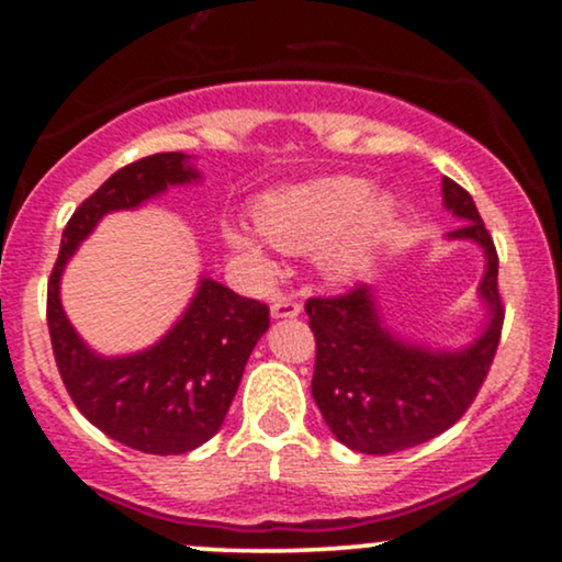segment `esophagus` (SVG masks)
Here are the masks:
<instances>
[{
  "label": "esophagus",
  "mask_w": 562,
  "mask_h": 562,
  "mask_svg": "<svg viewBox=\"0 0 562 562\" xmlns=\"http://www.w3.org/2000/svg\"><path fill=\"white\" fill-rule=\"evenodd\" d=\"M301 314V303L290 299H277L272 303V319H293Z\"/></svg>",
  "instance_id": "esophagus-1"
}]
</instances>
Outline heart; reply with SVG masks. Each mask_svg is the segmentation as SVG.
<instances>
[{"label":"heart","mask_w":562,"mask_h":562,"mask_svg":"<svg viewBox=\"0 0 562 562\" xmlns=\"http://www.w3.org/2000/svg\"><path fill=\"white\" fill-rule=\"evenodd\" d=\"M370 182L359 177L282 187L256 205V227L285 254H312L322 280L346 285L372 267L396 224V200L385 192L370 195ZM222 237L250 272L274 274V261L259 235L224 224Z\"/></svg>","instance_id":"1"}]
</instances>
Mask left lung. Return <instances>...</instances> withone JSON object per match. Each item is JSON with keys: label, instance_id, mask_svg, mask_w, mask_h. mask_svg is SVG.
<instances>
[{"label": "left lung", "instance_id": "1", "mask_svg": "<svg viewBox=\"0 0 562 562\" xmlns=\"http://www.w3.org/2000/svg\"><path fill=\"white\" fill-rule=\"evenodd\" d=\"M443 209L462 227L443 240L473 243L483 254L479 301L483 325L470 344L430 346L404 338L385 322L375 288L340 299H308L317 338L312 396L333 436L359 454H393L451 428L479 393L499 346V259L473 198L441 179Z\"/></svg>", "mask_w": 562, "mask_h": 562}]
</instances>
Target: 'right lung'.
I'll return each instance as SVG.
<instances>
[{
  "mask_svg": "<svg viewBox=\"0 0 562 562\" xmlns=\"http://www.w3.org/2000/svg\"><path fill=\"white\" fill-rule=\"evenodd\" d=\"M200 182L195 158L184 153H158L115 171L70 216L49 277V338L70 398L94 428L145 454H184L216 436L250 351L269 330V308L200 272L190 303L156 344L108 357L70 325L63 274L108 214L137 211L171 187Z\"/></svg>",
  "mask_w": 562,
  "mask_h": 562,
  "instance_id": "add662e5",
  "label": "right lung"
}]
</instances>
